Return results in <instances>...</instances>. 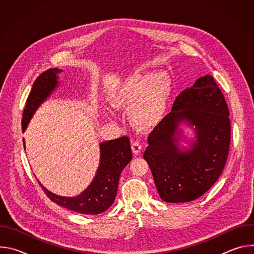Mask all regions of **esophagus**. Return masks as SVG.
I'll return each mask as SVG.
<instances>
[{
    "label": "esophagus",
    "instance_id": "34e87169",
    "mask_svg": "<svg viewBox=\"0 0 254 254\" xmlns=\"http://www.w3.org/2000/svg\"><path fill=\"white\" fill-rule=\"evenodd\" d=\"M141 150H142V146L138 140L131 142V151L134 155H138L141 152Z\"/></svg>",
    "mask_w": 254,
    "mask_h": 254
}]
</instances>
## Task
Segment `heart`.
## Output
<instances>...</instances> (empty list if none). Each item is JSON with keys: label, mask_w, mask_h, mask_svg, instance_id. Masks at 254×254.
<instances>
[{"label": "heart", "mask_w": 254, "mask_h": 254, "mask_svg": "<svg viewBox=\"0 0 254 254\" xmlns=\"http://www.w3.org/2000/svg\"><path fill=\"white\" fill-rule=\"evenodd\" d=\"M170 93L171 82L167 75L135 73L114 94L113 104L123 110L133 107L132 122L141 127H150L161 121Z\"/></svg>", "instance_id": "heart-1"}]
</instances>
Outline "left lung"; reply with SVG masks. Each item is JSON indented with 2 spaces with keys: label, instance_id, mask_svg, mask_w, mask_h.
<instances>
[{
  "label": "left lung",
  "instance_id": "obj_1",
  "mask_svg": "<svg viewBox=\"0 0 254 254\" xmlns=\"http://www.w3.org/2000/svg\"><path fill=\"white\" fill-rule=\"evenodd\" d=\"M186 121L195 127L196 139L185 152L177 144L187 135ZM231 136L229 110L211 75L200 77L175 99L172 112L152 130L143 154L155 185L165 202L193 201L206 193L225 167Z\"/></svg>",
  "mask_w": 254,
  "mask_h": 254
}]
</instances>
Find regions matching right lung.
<instances>
[{
    "label": "right lung",
    "mask_w": 254,
    "mask_h": 254,
    "mask_svg": "<svg viewBox=\"0 0 254 254\" xmlns=\"http://www.w3.org/2000/svg\"><path fill=\"white\" fill-rule=\"evenodd\" d=\"M58 68H50L36 78L27 98L23 118L24 131L37 107L50 95L56 87ZM132 158L129 138L127 135L100 143V164L92 183L79 196L67 198L57 196L40 183L47 197L56 204L81 214L96 215L106 211L115 202L122 171Z\"/></svg>",
    "instance_id": "add662e5"
}]
</instances>
